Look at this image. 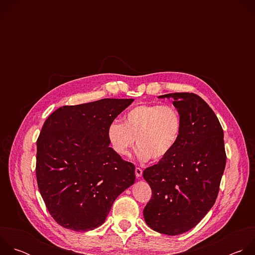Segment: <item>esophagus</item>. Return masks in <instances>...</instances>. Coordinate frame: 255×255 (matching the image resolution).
Returning <instances> with one entry per match:
<instances>
[{"instance_id":"obj_1","label":"esophagus","mask_w":255,"mask_h":255,"mask_svg":"<svg viewBox=\"0 0 255 255\" xmlns=\"http://www.w3.org/2000/svg\"><path fill=\"white\" fill-rule=\"evenodd\" d=\"M135 174H136V177H140L142 175V169L140 167H136L135 168Z\"/></svg>"}]
</instances>
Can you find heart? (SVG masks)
Instances as JSON below:
<instances>
[{
	"instance_id": "b5f03b06",
	"label": "heart",
	"mask_w": 255,
	"mask_h": 255,
	"mask_svg": "<svg viewBox=\"0 0 255 255\" xmlns=\"http://www.w3.org/2000/svg\"><path fill=\"white\" fill-rule=\"evenodd\" d=\"M184 122L172 105H138L126 113L124 123L115 120L107 135L114 151L128 156L136 139V155L141 161H159L173 152L183 132Z\"/></svg>"
}]
</instances>
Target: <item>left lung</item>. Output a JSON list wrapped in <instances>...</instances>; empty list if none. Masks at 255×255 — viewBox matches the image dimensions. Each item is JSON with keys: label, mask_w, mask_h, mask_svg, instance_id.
Wrapping results in <instances>:
<instances>
[{"label": "left lung", "mask_w": 255, "mask_h": 255, "mask_svg": "<svg viewBox=\"0 0 255 255\" xmlns=\"http://www.w3.org/2000/svg\"><path fill=\"white\" fill-rule=\"evenodd\" d=\"M184 127L171 154L143 171L152 196L143 215L162 234L178 235L194 228L215 204L226 165L224 133L209 105L193 93H173Z\"/></svg>", "instance_id": "obj_1"}]
</instances>
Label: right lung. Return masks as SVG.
<instances>
[{
    "label": "right lung",
    "mask_w": 255,
    "mask_h": 255,
    "mask_svg": "<svg viewBox=\"0 0 255 255\" xmlns=\"http://www.w3.org/2000/svg\"><path fill=\"white\" fill-rule=\"evenodd\" d=\"M134 99L63 106L37 139L36 177L53 219L74 231L101 226L116 198L135 181V166L109 145L107 130Z\"/></svg>",
    "instance_id": "right-lung-1"
}]
</instances>
